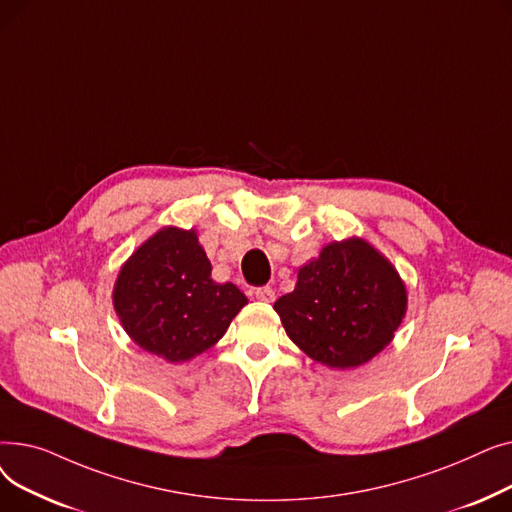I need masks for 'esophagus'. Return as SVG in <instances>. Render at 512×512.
I'll return each instance as SVG.
<instances>
[{
	"instance_id": "1",
	"label": "esophagus",
	"mask_w": 512,
	"mask_h": 512,
	"mask_svg": "<svg viewBox=\"0 0 512 512\" xmlns=\"http://www.w3.org/2000/svg\"><path fill=\"white\" fill-rule=\"evenodd\" d=\"M255 297L263 303H272L276 299V292L272 286H257L255 288Z\"/></svg>"
}]
</instances>
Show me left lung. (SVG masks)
<instances>
[{
    "label": "left lung",
    "mask_w": 512,
    "mask_h": 512,
    "mask_svg": "<svg viewBox=\"0 0 512 512\" xmlns=\"http://www.w3.org/2000/svg\"><path fill=\"white\" fill-rule=\"evenodd\" d=\"M299 348L336 369L359 367L390 344L407 311L394 267L361 238L324 247L274 305Z\"/></svg>",
    "instance_id": "left-lung-1"
}]
</instances>
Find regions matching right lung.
Here are the masks:
<instances>
[{
  "mask_svg": "<svg viewBox=\"0 0 512 512\" xmlns=\"http://www.w3.org/2000/svg\"><path fill=\"white\" fill-rule=\"evenodd\" d=\"M245 305L247 297L234 284L211 280L195 230H159L128 259L114 288L128 336L170 363L207 351Z\"/></svg>",
  "mask_w": 512,
  "mask_h": 512,
  "instance_id": "right-lung-1",
  "label": "right lung"
}]
</instances>
